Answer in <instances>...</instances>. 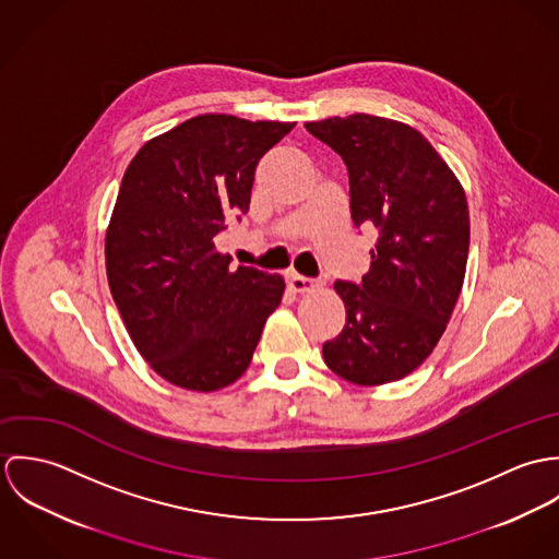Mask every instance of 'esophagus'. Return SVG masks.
Here are the masks:
<instances>
[{
    "label": "esophagus",
    "mask_w": 559,
    "mask_h": 559,
    "mask_svg": "<svg viewBox=\"0 0 559 559\" xmlns=\"http://www.w3.org/2000/svg\"><path fill=\"white\" fill-rule=\"evenodd\" d=\"M288 286L295 293H312L314 288H319V282L312 280V277H304L299 273H290L288 275Z\"/></svg>",
    "instance_id": "esophagus-1"
}]
</instances>
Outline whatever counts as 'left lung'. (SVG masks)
<instances>
[{"mask_svg": "<svg viewBox=\"0 0 559 559\" xmlns=\"http://www.w3.org/2000/svg\"><path fill=\"white\" fill-rule=\"evenodd\" d=\"M306 129L348 169L353 224L379 230L361 284H333L346 324L324 342V364L355 385L399 381L432 353L459 301L469 253L465 191L408 124L355 114Z\"/></svg>", "mask_w": 559, "mask_h": 559, "instance_id": "1", "label": "left lung"}]
</instances>
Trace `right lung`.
<instances>
[{"label": "right lung", "instance_id": "right-lung-1", "mask_svg": "<svg viewBox=\"0 0 559 559\" xmlns=\"http://www.w3.org/2000/svg\"><path fill=\"white\" fill-rule=\"evenodd\" d=\"M293 127L195 116L146 142L124 171L105 237L107 282L133 344L171 385L235 383L282 301V275L230 271L215 237L249 211L258 160Z\"/></svg>", "mask_w": 559, "mask_h": 559}]
</instances>
